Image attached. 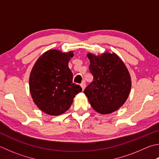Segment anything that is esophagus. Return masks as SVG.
I'll return each instance as SVG.
<instances>
[{
  "label": "esophagus",
  "instance_id": "1",
  "mask_svg": "<svg viewBox=\"0 0 159 159\" xmlns=\"http://www.w3.org/2000/svg\"><path fill=\"white\" fill-rule=\"evenodd\" d=\"M80 86H81V88H82V89H83V90H84V89H85V87H86L85 82V81H83L81 84H80Z\"/></svg>",
  "mask_w": 159,
  "mask_h": 159
}]
</instances>
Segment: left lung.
I'll return each mask as SVG.
<instances>
[{
  "label": "left lung",
  "mask_w": 159,
  "mask_h": 159,
  "mask_svg": "<svg viewBox=\"0 0 159 159\" xmlns=\"http://www.w3.org/2000/svg\"><path fill=\"white\" fill-rule=\"evenodd\" d=\"M87 56L93 80L83 92L89 103L101 114L116 111L125 103L131 88L127 68L114 53L106 52L97 56L88 53Z\"/></svg>",
  "instance_id": "8db88e82"
}]
</instances>
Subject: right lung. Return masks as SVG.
<instances>
[{"label":"right lung","instance_id":"add662e5","mask_svg":"<svg viewBox=\"0 0 159 159\" xmlns=\"http://www.w3.org/2000/svg\"><path fill=\"white\" fill-rule=\"evenodd\" d=\"M73 51H47L37 60L30 74L29 87L34 103L50 115H59L70 108L75 96L82 91L73 83L68 67Z\"/></svg>","mask_w":159,"mask_h":159}]
</instances>
